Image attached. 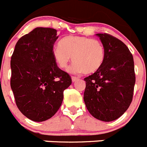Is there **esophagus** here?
Segmentation results:
<instances>
[{"label": "esophagus", "instance_id": "esophagus-1", "mask_svg": "<svg viewBox=\"0 0 147 147\" xmlns=\"http://www.w3.org/2000/svg\"><path fill=\"white\" fill-rule=\"evenodd\" d=\"M71 80H72L73 82H76V80H79V78L76 77V76H72V77H71Z\"/></svg>", "mask_w": 147, "mask_h": 147}]
</instances>
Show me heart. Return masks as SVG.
<instances>
[{"label": "heart", "instance_id": "obj_1", "mask_svg": "<svg viewBox=\"0 0 147 147\" xmlns=\"http://www.w3.org/2000/svg\"><path fill=\"white\" fill-rule=\"evenodd\" d=\"M54 61L62 69L67 68L73 57L75 64L73 73L84 72L90 74L96 72L103 65L105 51L100 41L81 36H68L62 39L59 45L52 49Z\"/></svg>", "mask_w": 147, "mask_h": 147}]
</instances>
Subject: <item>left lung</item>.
Listing matches in <instances>:
<instances>
[{"instance_id": "1", "label": "left lung", "mask_w": 147, "mask_h": 147, "mask_svg": "<svg viewBox=\"0 0 147 147\" xmlns=\"http://www.w3.org/2000/svg\"><path fill=\"white\" fill-rule=\"evenodd\" d=\"M105 51L103 65L85 78L84 102L89 113L102 121H112L129 107L136 83L133 57L127 45L107 34H96Z\"/></svg>"}]
</instances>
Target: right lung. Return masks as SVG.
<instances>
[{"label": "right lung", "instance_id": "obj_1", "mask_svg": "<svg viewBox=\"0 0 147 147\" xmlns=\"http://www.w3.org/2000/svg\"><path fill=\"white\" fill-rule=\"evenodd\" d=\"M57 30L37 27L15 45L11 57V88L18 109L34 121H44L57 112L63 91L71 85L69 74L52 56Z\"/></svg>", "mask_w": 147, "mask_h": 147}]
</instances>
